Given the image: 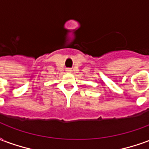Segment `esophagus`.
<instances>
[{
  "mask_svg": "<svg viewBox=\"0 0 149 149\" xmlns=\"http://www.w3.org/2000/svg\"><path fill=\"white\" fill-rule=\"evenodd\" d=\"M71 71H72V70L70 69V68H68V69H67V72H70Z\"/></svg>",
  "mask_w": 149,
  "mask_h": 149,
  "instance_id": "obj_1",
  "label": "esophagus"
}]
</instances>
